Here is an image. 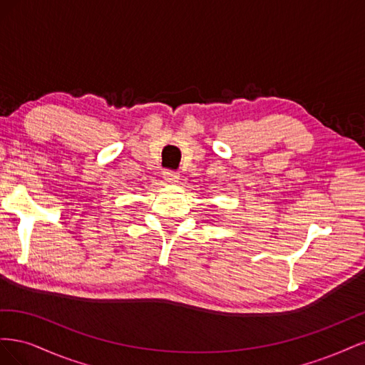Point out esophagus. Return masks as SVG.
Segmentation results:
<instances>
[{
  "mask_svg": "<svg viewBox=\"0 0 365 365\" xmlns=\"http://www.w3.org/2000/svg\"><path fill=\"white\" fill-rule=\"evenodd\" d=\"M163 178L168 184H175V182H178L180 175L176 172H172V170H165V172H163Z\"/></svg>",
  "mask_w": 365,
  "mask_h": 365,
  "instance_id": "1",
  "label": "esophagus"
}]
</instances>
